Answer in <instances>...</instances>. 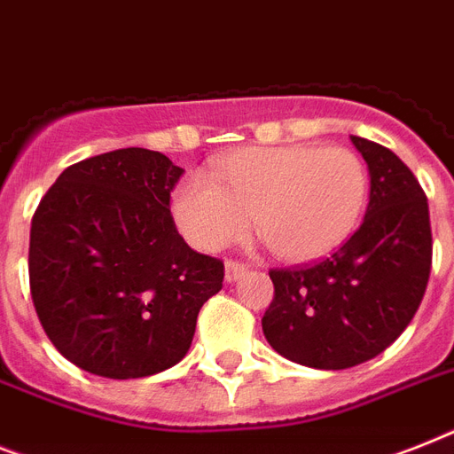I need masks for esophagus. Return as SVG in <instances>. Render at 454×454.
Here are the masks:
<instances>
[{"mask_svg":"<svg viewBox=\"0 0 454 454\" xmlns=\"http://www.w3.org/2000/svg\"><path fill=\"white\" fill-rule=\"evenodd\" d=\"M247 272V265L245 263H238V261H228L226 263V282L228 285H233V282H238L242 275Z\"/></svg>","mask_w":454,"mask_h":454,"instance_id":"obj_1","label":"esophagus"}]
</instances>
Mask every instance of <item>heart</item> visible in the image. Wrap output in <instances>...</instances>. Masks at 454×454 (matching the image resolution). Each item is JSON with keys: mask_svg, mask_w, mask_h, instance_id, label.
Wrapping results in <instances>:
<instances>
[{"mask_svg": "<svg viewBox=\"0 0 454 454\" xmlns=\"http://www.w3.org/2000/svg\"><path fill=\"white\" fill-rule=\"evenodd\" d=\"M216 182L189 175L172 198L176 226L202 252H219L249 231L289 263L322 259L359 223L368 172L342 146H254L216 165Z\"/></svg>", "mask_w": 454, "mask_h": 454, "instance_id": "b5f03b06", "label": "heart"}]
</instances>
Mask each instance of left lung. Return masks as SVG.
<instances>
[{
	"mask_svg": "<svg viewBox=\"0 0 454 454\" xmlns=\"http://www.w3.org/2000/svg\"><path fill=\"white\" fill-rule=\"evenodd\" d=\"M368 165L364 223L329 259L270 270L265 340L301 366L342 371L385 352L418 312L431 272L429 205L396 153L352 135Z\"/></svg>",
	"mask_w": 454,
	"mask_h": 454,
	"instance_id": "left-lung-1",
	"label": "left lung"
}]
</instances>
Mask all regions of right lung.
I'll list each match as a JSON object with an SVG mask.
<instances>
[{"mask_svg":"<svg viewBox=\"0 0 454 454\" xmlns=\"http://www.w3.org/2000/svg\"><path fill=\"white\" fill-rule=\"evenodd\" d=\"M184 169L119 149L62 172L29 231V289L43 331L88 373L128 380L186 356L223 263L176 233L169 191Z\"/></svg>","mask_w":454,"mask_h":454,"instance_id":"1","label":"right lung"}]
</instances>
